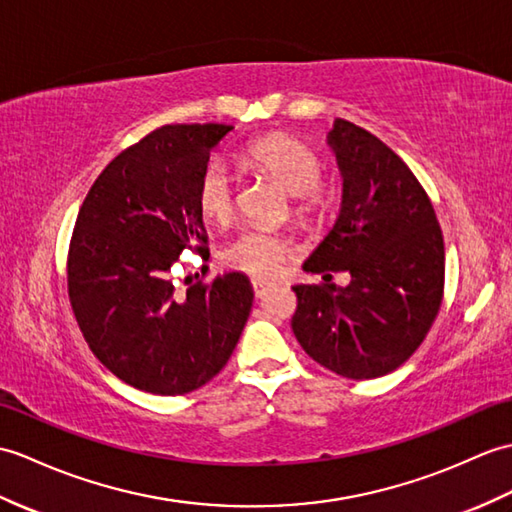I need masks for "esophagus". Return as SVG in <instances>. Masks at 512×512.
<instances>
[{
  "label": "esophagus",
  "instance_id": "esophagus-1",
  "mask_svg": "<svg viewBox=\"0 0 512 512\" xmlns=\"http://www.w3.org/2000/svg\"><path fill=\"white\" fill-rule=\"evenodd\" d=\"M253 292L257 299H261V296H266L270 292V285L264 281H253Z\"/></svg>",
  "mask_w": 512,
  "mask_h": 512
}]
</instances>
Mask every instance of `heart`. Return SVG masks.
Instances as JSON below:
<instances>
[{
    "instance_id": "1",
    "label": "heart",
    "mask_w": 512,
    "mask_h": 512,
    "mask_svg": "<svg viewBox=\"0 0 512 512\" xmlns=\"http://www.w3.org/2000/svg\"><path fill=\"white\" fill-rule=\"evenodd\" d=\"M244 168L277 181L296 200V216L301 220L323 218L331 207V194L320 185L323 161L303 141L288 135H266L248 141L240 152ZM196 207L211 224L224 227L233 220L235 194L233 178L222 163L205 165L196 185ZM292 257V244L268 229L253 227L222 248V264L255 281H272L285 270Z\"/></svg>"
}]
</instances>
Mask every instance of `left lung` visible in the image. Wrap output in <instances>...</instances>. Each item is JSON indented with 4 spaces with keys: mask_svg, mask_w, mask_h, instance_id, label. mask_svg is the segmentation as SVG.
<instances>
[{
    "mask_svg": "<svg viewBox=\"0 0 512 512\" xmlns=\"http://www.w3.org/2000/svg\"><path fill=\"white\" fill-rule=\"evenodd\" d=\"M327 144L342 174V205L303 270H347L351 283L294 285L292 331L320 366L373 379L419 349L441 310L443 233L417 176L382 139L338 117Z\"/></svg>",
    "mask_w": 512,
    "mask_h": 512,
    "instance_id": "1",
    "label": "left lung"
}]
</instances>
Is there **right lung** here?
<instances>
[{
	"label": "right lung",
	"instance_id": "add662e5",
	"mask_svg": "<svg viewBox=\"0 0 512 512\" xmlns=\"http://www.w3.org/2000/svg\"><path fill=\"white\" fill-rule=\"evenodd\" d=\"M227 124H170L122 150L95 178L67 255L78 327L109 371L152 395H185L229 362L251 314L242 272L178 292L183 251L209 253L198 178Z\"/></svg>",
	"mask_w": 512,
	"mask_h": 512
}]
</instances>
